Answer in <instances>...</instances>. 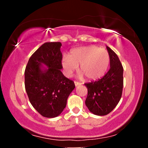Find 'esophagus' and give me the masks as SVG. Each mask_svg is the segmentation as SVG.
Returning a JSON list of instances; mask_svg holds the SVG:
<instances>
[{
	"instance_id": "34e87169",
	"label": "esophagus",
	"mask_w": 148,
	"mask_h": 148,
	"mask_svg": "<svg viewBox=\"0 0 148 148\" xmlns=\"http://www.w3.org/2000/svg\"><path fill=\"white\" fill-rule=\"evenodd\" d=\"M74 84H75V86L76 87L77 86H80L81 84V83H79V82H74Z\"/></svg>"
}]
</instances>
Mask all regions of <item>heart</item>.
I'll list each match as a JSON object with an SVG mask.
<instances>
[{
    "mask_svg": "<svg viewBox=\"0 0 148 148\" xmlns=\"http://www.w3.org/2000/svg\"><path fill=\"white\" fill-rule=\"evenodd\" d=\"M110 62V56L104 48L88 46L75 48L69 56L62 60V66L66 75L71 76L79 66V71L88 80L94 81L102 77Z\"/></svg>",
    "mask_w": 148,
    "mask_h": 148,
    "instance_id": "1",
    "label": "heart"
}]
</instances>
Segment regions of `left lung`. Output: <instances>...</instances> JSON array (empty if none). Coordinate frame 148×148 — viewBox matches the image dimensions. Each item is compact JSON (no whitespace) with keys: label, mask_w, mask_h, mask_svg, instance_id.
Segmentation results:
<instances>
[{"label":"left lung","mask_w":148,"mask_h":148,"mask_svg":"<svg viewBox=\"0 0 148 148\" xmlns=\"http://www.w3.org/2000/svg\"><path fill=\"white\" fill-rule=\"evenodd\" d=\"M110 56V69L102 79L85 84L88 88L86 105L95 115L104 116L118 104L123 88V68L118 56L106 46Z\"/></svg>","instance_id":"obj_1"}]
</instances>
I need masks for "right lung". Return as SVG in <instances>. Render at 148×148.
I'll list each match as a JSON object with an SVG mask.
<instances>
[{"label": "right lung", "mask_w": 148, "mask_h": 148, "mask_svg": "<svg viewBox=\"0 0 148 148\" xmlns=\"http://www.w3.org/2000/svg\"><path fill=\"white\" fill-rule=\"evenodd\" d=\"M60 42H46L28 60L25 71V87L29 102L42 116L54 118L66 107L74 82L60 69Z\"/></svg>", "instance_id": "right-lung-1"}]
</instances>
